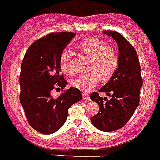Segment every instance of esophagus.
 Masks as SVG:
<instances>
[{
	"label": "esophagus",
	"mask_w": 160,
	"mask_h": 160,
	"mask_svg": "<svg viewBox=\"0 0 160 160\" xmlns=\"http://www.w3.org/2000/svg\"><path fill=\"white\" fill-rule=\"evenodd\" d=\"M83 99L85 102H89V101H91V98H90V96L87 93H83Z\"/></svg>",
	"instance_id": "obj_1"
}]
</instances>
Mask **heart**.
Wrapping results in <instances>:
<instances>
[{
	"label": "heart",
	"mask_w": 160,
	"mask_h": 160,
	"mask_svg": "<svg viewBox=\"0 0 160 160\" xmlns=\"http://www.w3.org/2000/svg\"><path fill=\"white\" fill-rule=\"evenodd\" d=\"M79 49L91 58L89 69L92 72L80 75L72 80L71 85L82 91H89L95 87L101 80H108L115 73L118 66V55L113 48L108 47L107 42L97 38H87L79 45ZM71 53L69 49L62 52L59 58L61 70L71 74L70 67Z\"/></svg>",
	"instance_id": "1"
}]
</instances>
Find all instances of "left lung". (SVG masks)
<instances>
[{"mask_svg":"<svg viewBox=\"0 0 160 160\" xmlns=\"http://www.w3.org/2000/svg\"><path fill=\"white\" fill-rule=\"evenodd\" d=\"M103 33L118 43V67L109 81L98 91L111 96V99L101 97L97 92L91 93V99L99 105L100 112L91 121L101 131L112 132L122 128L138 107L142 80L137 52L130 42L118 32L104 31Z\"/></svg>","mask_w":160,"mask_h":160,"instance_id":"1","label":"left lung"}]
</instances>
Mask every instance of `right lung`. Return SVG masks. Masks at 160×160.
I'll use <instances>...</instances> for the list:
<instances>
[{"mask_svg": "<svg viewBox=\"0 0 160 160\" xmlns=\"http://www.w3.org/2000/svg\"><path fill=\"white\" fill-rule=\"evenodd\" d=\"M74 32H52L37 40L24 56L20 75V102L30 126L42 134H52L66 122L68 109L80 102L79 89L70 87L57 98L51 91L68 84L61 75L59 58ZM58 89V88H57Z\"/></svg>", "mask_w": 160, "mask_h": 160, "instance_id": "right-lung-1", "label": "right lung"}]
</instances>
